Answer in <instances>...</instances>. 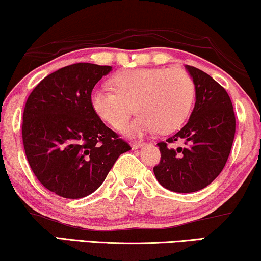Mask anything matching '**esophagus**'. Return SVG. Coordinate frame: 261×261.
<instances>
[{
	"label": "esophagus",
	"instance_id": "34e87169",
	"mask_svg": "<svg viewBox=\"0 0 261 261\" xmlns=\"http://www.w3.org/2000/svg\"><path fill=\"white\" fill-rule=\"evenodd\" d=\"M143 146L142 142H133L132 143V149H139Z\"/></svg>",
	"mask_w": 261,
	"mask_h": 261
}]
</instances>
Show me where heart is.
Instances as JSON below:
<instances>
[{
    "label": "heart",
    "instance_id": "1",
    "mask_svg": "<svg viewBox=\"0 0 261 261\" xmlns=\"http://www.w3.org/2000/svg\"><path fill=\"white\" fill-rule=\"evenodd\" d=\"M114 90L93 89L90 107L97 118L121 129L135 112L138 118L123 132L132 137L168 133L179 128L190 115L194 100V84L179 68H140L122 71L112 80Z\"/></svg>",
    "mask_w": 261,
    "mask_h": 261
}]
</instances>
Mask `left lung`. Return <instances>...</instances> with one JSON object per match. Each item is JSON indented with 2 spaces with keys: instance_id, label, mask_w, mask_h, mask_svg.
Returning a JSON list of instances; mask_svg holds the SVG:
<instances>
[{
  "instance_id": "1",
  "label": "left lung",
  "mask_w": 261,
  "mask_h": 261,
  "mask_svg": "<svg viewBox=\"0 0 261 261\" xmlns=\"http://www.w3.org/2000/svg\"><path fill=\"white\" fill-rule=\"evenodd\" d=\"M194 84L195 103L187 123L159 142L160 164L154 174L161 186L176 193L202 190L225 167L236 134V116L228 94L205 71L185 66ZM184 141L185 147L173 149L167 143Z\"/></svg>"
}]
</instances>
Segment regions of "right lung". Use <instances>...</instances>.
Masks as SVG:
<instances>
[{
    "mask_svg": "<svg viewBox=\"0 0 261 261\" xmlns=\"http://www.w3.org/2000/svg\"><path fill=\"white\" fill-rule=\"evenodd\" d=\"M111 66L75 63L49 74L28 97L22 139L37 180L62 198L80 199L99 188L130 146L90 107V94Z\"/></svg>",
    "mask_w": 261,
    "mask_h": 261,
    "instance_id": "right-lung-1",
    "label": "right lung"
}]
</instances>
